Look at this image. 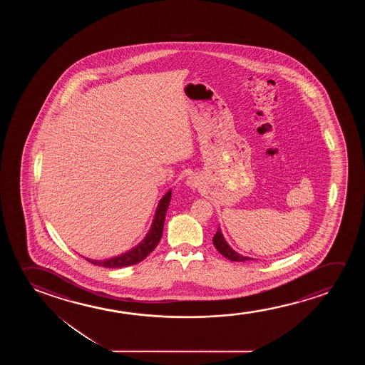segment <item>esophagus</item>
Here are the masks:
<instances>
[{
    "mask_svg": "<svg viewBox=\"0 0 365 365\" xmlns=\"http://www.w3.org/2000/svg\"><path fill=\"white\" fill-rule=\"evenodd\" d=\"M188 185H190V187H195V180H193V178H190V180H188Z\"/></svg>",
    "mask_w": 365,
    "mask_h": 365,
    "instance_id": "obj_1",
    "label": "esophagus"
}]
</instances>
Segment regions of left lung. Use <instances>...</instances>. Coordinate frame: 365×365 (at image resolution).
Returning <instances> with one entry per match:
<instances>
[{"mask_svg": "<svg viewBox=\"0 0 365 365\" xmlns=\"http://www.w3.org/2000/svg\"><path fill=\"white\" fill-rule=\"evenodd\" d=\"M213 245L220 255H225L227 259L233 260V262H245V260L252 259L250 257H243L232 250L228 243L225 242V237L222 235L220 230H218L213 237Z\"/></svg>", "mask_w": 365, "mask_h": 365, "instance_id": "obj_1", "label": "left lung"}]
</instances>
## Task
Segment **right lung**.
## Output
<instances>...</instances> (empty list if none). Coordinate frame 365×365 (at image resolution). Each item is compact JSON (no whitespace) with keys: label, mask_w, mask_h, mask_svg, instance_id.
Here are the masks:
<instances>
[{"label":"right lung","mask_w":365,"mask_h":365,"mask_svg":"<svg viewBox=\"0 0 365 365\" xmlns=\"http://www.w3.org/2000/svg\"><path fill=\"white\" fill-rule=\"evenodd\" d=\"M170 195H172V192L170 190L160 200L158 208L155 210L152 228H150L145 240H142L140 245L135 247L133 250L127 252L125 255H120V257L110 258V259L91 260L86 258V260H88L92 264L101 265V267H106V268H122V267L137 264V263H140V260L145 259V257L150 255L152 250H155L157 245L160 243V238H162L165 213H167V208H168L170 202Z\"/></svg>","instance_id":"add662e5"}]
</instances>
